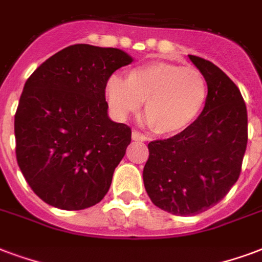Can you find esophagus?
<instances>
[{
	"label": "esophagus",
	"mask_w": 262,
	"mask_h": 262,
	"mask_svg": "<svg viewBox=\"0 0 262 262\" xmlns=\"http://www.w3.org/2000/svg\"><path fill=\"white\" fill-rule=\"evenodd\" d=\"M131 137H133V141H138V142H145V141H146V137L142 135L141 133H138V131H135V129L133 131V135H131Z\"/></svg>",
	"instance_id": "1"
}]
</instances>
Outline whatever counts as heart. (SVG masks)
<instances>
[{
  "label": "heart",
  "mask_w": 262,
  "mask_h": 262,
  "mask_svg": "<svg viewBox=\"0 0 262 262\" xmlns=\"http://www.w3.org/2000/svg\"><path fill=\"white\" fill-rule=\"evenodd\" d=\"M105 95L113 115L125 120L145 102V115L153 133L174 137L202 115L208 88L203 73L192 66L150 62L131 69L125 80L110 77Z\"/></svg>",
  "instance_id": "1"
}]
</instances>
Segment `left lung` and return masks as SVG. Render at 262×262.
I'll return each instance as SVG.
<instances>
[{
  "label": "left lung",
  "mask_w": 262,
  "mask_h": 262,
  "mask_svg": "<svg viewBox=\"0 0 262 262\" xmlns=\"http://www.w3.org/2000/svg\"><path fill=\"white\" fill-rule=\"evenodd\" d=\"M207 81L202 115L189 128L149 142L143 184L155 206L174 215H196L227 196L242 171L247 109L239 88L221 69L189 55Z\"/></svg>",
  "instance_id": "8db88e82"
}]
</instances>
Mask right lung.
Wrapping results in <instances>:
<instances>
[{
    "mask_svg": "<svg viewBox=\"0 0 262 262\" xmlns=\"http://www.w3.org/2000/svg\"><path fill=\"white\" fill-rule=\"evenodd\" d=\"M133 60L121 49L76 44L27 78L15 115L16 160L49 206L84 210L107 193L131 128L109 119L105 86Z\"/></svg>",
    "mask_w": 262,
    "mask_h": 262,
    "instance_id": "obj_1",
    "label": "right lung"
}]
</instances>
